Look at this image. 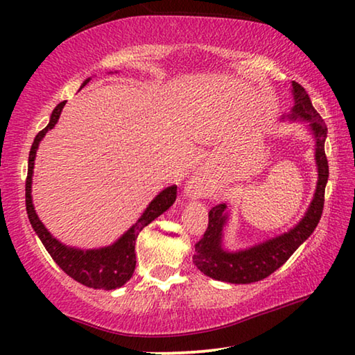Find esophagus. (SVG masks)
Here are the masks:
<instances>
[{"mask_svg": "<svg viewBox=\"0 0 355 355\" xmlns=\"http://www.w3.org/2000/svg\"><path fill=\"white\" fill-rule=\"evenodd\" d=\"M200 178H197V177H194L189 182V184H188V191L191 192L192 196H196V194H199V191H200Z\"/></svg>", "mask_w": 355, "mask_h": 355, "instance_id": "obj_1", "label": "esophagus"}]
</instances>
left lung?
Returning a JSON list of instances; mask_svg holds the SVG:
<instances>
[{
    "label": "left lung",
    "instance_id": "8db88e82",
    "mask_svg": "<svg viewBox=\"0 0 355 355\" xmlns=\"http://www.w3.org/2000/svg\"><path fill=\"white\" fill-rule=\"evenodd\" d=\"M291 92L294 106L286 117L290 120L310 122L309 128L315 137V163L318 172L316 189L307 211L296 225L266 241L239 250H227L224 248V228L228 222L225 203L211 208L208 213V228L205 235L196 244V254L192 261L208 277L228 284H254L266 279L290 258L296 249L315 232L321 219L324 207V192L329 178V164L324 152V142L327 137V127L320 114L311 105L305 89L293 81Z\"/></svg>",
    "mask_w": 355,
    "mask_h": 355
}]
</instances>
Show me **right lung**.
<instances>
[{
  "mask_svg": "<svg viewBox=\"0 0 355 355\" xmlns=\"http://www.w3.org/2000/svg\"><path fill=\"white\" fill-rule=\"evenodd\" d=\"M91 81L87 78L81 84V87ZM65 101H61L50 116V122L46 127L35 136L31 146L28 159V177H26V213L29 222L34 228L35 235L40 238L42 244L45 245L48 254L51 255L53 260L62 271L70 275L71 279L80 282L94 290H116V288L123 286L131 279L136 268V254L135 244L137 235L144 227L148 225L150 222L155 220L158 216L163 214L166 209L172 207V203L177 199V186H167L159 192L155 199L148 203L146 211L141 214V218L136 220L135 225H131L127 232L120 236L117 241L110 245L98 249H76L70 245L62 244L59 239L51 235L46 230V227L42 224L37 213L34 209L31 188H33V173H34V161L37 155V148L40 141L44 139L48 131L55 128L59 116H61Z\"/></svg>",
  "mask_w": 355,
  "mask_h": 355,
  "instance_id": "1",
  "label": "right lung"
}]
</instances>
